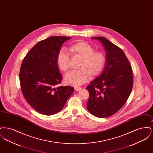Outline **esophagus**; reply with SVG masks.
Here are the masks:
<instances>
[{"mask_svg":"<svg viewBox=\"0 0 153 153\" xmlns=\"http://www.w3.org/2000/svg\"><path fill=\"white\" fill-rule=\"evenodd\" d=\"M81 89V87H75L74 88V90L75 91H80Z\"/></svg>","mask_w":153,"mask_h":153,"instance_id":"obj_1","label":"esophagus"}]
</instances>
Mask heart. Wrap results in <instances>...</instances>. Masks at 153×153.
I'll use <instances>...</instances> for the list:
<instances>
[{"label":"heart","instance_id":"1","mask_svg":"<svg viewBox=\"0 0 153 153\" xmlns=\"http://www.w3.org/2000/svg\"><path fill=\"white\" fill-rule=\"evenodd\" d=\"M68 51L73 56L82 58L78 67L79 71L68 74L66 82L74 87H77L86 82L91 78H94L102 72L106 63V56L102 51H94V48L84 41L73 42L68 46ZM58 68L67 73L70 68V57L64 49L58 51L56 57Z\"/></svg>","mask_w":153,"mask_h":153}]
</instances>
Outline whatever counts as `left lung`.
Returning <instances> with one entry per match:
<instances>
[{"label":"left lung","instance_id":"1","mask_svg":"<svg viewBox=\"0 0 153 153\" xmlns=\"http://www.w3.org/2000/svg\"><path fill=\"white\" fill-rule=\"evenodd\" d=\"M99 40L107 51V63L102 75L87 87L89 97L88 111L98 117H110L127 102L133 86V72L130 61L122 49L105 38Z\"/></svg>","mask_w":153,"mask_h":153}]
</instances>
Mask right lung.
I'll return each instance as SVG.
<instances>
[{"label":"right lung","instance_id":"obj_1","mask_svg":"<svg viewBox=\"0 0 153 153\" xmlns=\"http://www.w3.org/2000/svg\"><path fill=\"white\" fill-rule=\"evenodd\" d=\"M70 38L49 37L34 46L23 58L19 72L22 94L30 105L41 114L57 113L73 94L72 87H56L62 81L57 55L61 45Z\"/></svg>","mask_w":153,"mask_h":153}]
</instances>
